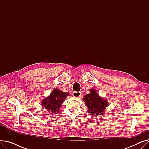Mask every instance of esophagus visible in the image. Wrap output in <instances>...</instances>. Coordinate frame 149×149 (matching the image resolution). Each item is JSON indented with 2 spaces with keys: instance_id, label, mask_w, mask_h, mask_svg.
Returning <instances> with one entry per match:
<instances>
[{
  "instance_id": "obj_1",
  "label": "esophagus",
  "mask_w": 149,
  "mask_h": 149,
  "mask_svg": "<svg viewBox=\"0 0 149 149\" xmlns=\"http://www.w3.org/2000/svg\"><path fill=\"white\" fill-rule=\"evenodd\" d=\"M72 95L75 98H80L81 96V92H74Z\"/></svg>"
}]
</instances>
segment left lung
Instances as JSON below:
<instances>
[{"instance_id":"left-lung-1","label":"left lung","mask_w":149,"mask_h":149,"mask_svg":"<svg viewBox=\"0 0 149 149\" xmlns=\"http://www.w3.org/2000/svg\"><path fill=\"white\" fill-rule=\"evenodd\" d=\"M89 92V93L83 98L88 108V113L93 115H103L109 106L107 100L100 97L95 89H90Z\"/></svg>"}]
</instances>
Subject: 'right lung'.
<instances>
[{"label": "right lung", "instance_id": "1", "mask_svg": "<svg viewBox=\"0 0 149 149\" xmlns=\"http://www.w3.org/2000/svg\"><path fill=\"white\" fill-rule=\"evenodd\" d=\"M69 92H63L61 90L55 88L51 92V94L42 100V106L44 109L53 113H59V109L64 102Z\"/></svg>", "mask_w": 149, "mask_h": 149}]
</instances>
